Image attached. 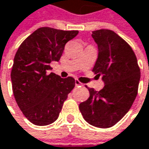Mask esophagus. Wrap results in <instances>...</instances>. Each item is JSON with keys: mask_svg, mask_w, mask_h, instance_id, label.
Masks as SVG:
<instances>
[{"mask_svg": "<svg viewBox=\"0 0 149 149\" xmlns=\"http://www.w3.org/2000/svg\"><path fill=\"white\" fill-rule=\"evenodd\" d=\"M75 85H76V86H83V84H82L79 80H78V79L75 80Z\"/></svg>", "mask_w": 149, "mask_h": 149, "instance_id": "34e87169", "label": "esophagus"}]
</instances>
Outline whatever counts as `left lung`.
Returning a JSON list of instances; mask_svg holds the SVG:
<instances>
[{
  "instance_id": "obj_1",
  "label": "left lung",
  "mask_w": 149,
  "mask_h": 149,
  "mask_svg": "<svg viewBox=\"0 0 149 149\" xmlns=\"http://www.w3.org/2000/svg\"><path fill=\"white\" fill-rule=\"evenodd\" d=\"M99 56L93 69L102 75L100 91L88 88L90 97L79 104L84 119L92 126L107 128L119 122L131 108L138 93L141 70L131 46L114 31H93Z\"/></svg>"
}]
</instances>
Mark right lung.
Returning a JSON list of instances; mask_svg holds the SVG:
<instances>
[{
    "label": "right lung",
    "instance_id": "obj_1",
    "mask_svg": "<svg viewBox=\"0 0 149 149\" xmlns=\"http://www.w3.org/2000/svg\"><path fill=\"white\" fill-rule=\"evenodd\" d=\"M78 34V30L39 28L15 53L11 70L13 93L23 115L34 125L46 126L56 121L75 86L72 77L61 79L49 70V63L60 59L66 42Z\"/></svg>",
    "mask_w": 149,
    "mask_h": 149
}]
</instances>
